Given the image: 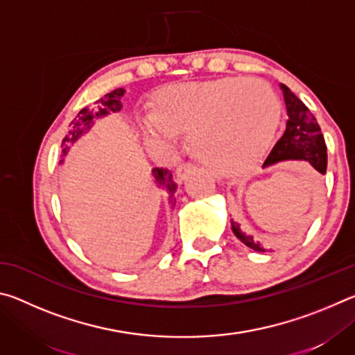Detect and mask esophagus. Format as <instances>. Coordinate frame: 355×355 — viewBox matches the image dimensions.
Listing matches in <instances>:
<instances>
[{
    "label": "esophagus",
    "mask_w": 355,
    "mask_h": 355,
    "mask_svg": "<svg viewBox=\"0 0 355 355\" xmlns=\"http://www.w3.org/2000/svg\"><path fill=\"white\" fill-rule=\"evenodd\" d=\"M194 171V166H192L191 163H180L178 166H177V169H175V173H177V177H178V180H183L186 175H188L189 172H192Z\"/></svg>",
    "instance_id": "1"
}]
</instances>
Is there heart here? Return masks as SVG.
I'll return each mask as SVG.
<instances>
[{
  "label": "heart",
  "mask_w": 355,
  "mask_h": 355,
  "mask_svg": "<svg viewBox=\"0 0 355 355\" xmlns=\"http://www.w3.org/2000/svg\"><path fill=\"white\" fill-rule=\"evenodd\" d=\"M280 116V100L266 81L230 76L161 91L144 135L148 142L172 144L177 133L189 131V147L202 164L238 173L266 152Z\"/></svg>",
  "instance_id": "b5f03b06"
}]
</instances>
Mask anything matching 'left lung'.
Here are the masks:
<instances>
[{
  "mask_svg": "<svg viewBox=\"0 0 355 355\" xmlns=\"http://www.w3.org/2000/svg\"><path fill=\"white\" fill-rule=\"evenodd\" d=\"M284 91L288 120L285 133L275 142L271 153L264 159L263 167L288 159H302L315 167L320 173H326L327 169V147L324 142L320 123L316 122L313 114L294 95L285 84H282ZM232 230L239 241H243L248 248L257 252H264L266 249L254 239V236L245 235L239 228L238 222H232Z\"/></svg>",
  "mask_w": 355,
  "mask_h": 355,
  "instance_id": "1",
  "label": "left lung"
}]
</instances>
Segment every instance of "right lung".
Here are the masks:
<instances>
[{
  "label": "right lung",
  "mask_w": 355,
  "mask_h": 355,
  "mask_svg": "<svg viewBox=\"0 0 355 355\" xmlns=\"http://www.w3.org/2000/svg\"><path fill=\"white\" fill-rule=\"evenodd\" d=\"M123 94H125L123 89H116V91L106 94L103 98L95 101V103H100L97 110H89V107H83V110L78 112L76 119L70 123V130H69L67 136H65L64 141H62V156L67 155L69 148H70V144L76 142L84 133H86V131L91 130L92 123H94V119L105 117L106 114L119 112L120 110H122V103H120V98L123 97ZM61 163H62V161H61ZM152 173H153V177L156 180V183H158V186H161V188H164L167 192H169V200L172 203L173 202L172 200L173 199V192H175V189H177V183L173 182L172 173L169 172V169H166V167H155Z\"/></svg>",
  "instance_id": "obj_1"
}]
</instances>
